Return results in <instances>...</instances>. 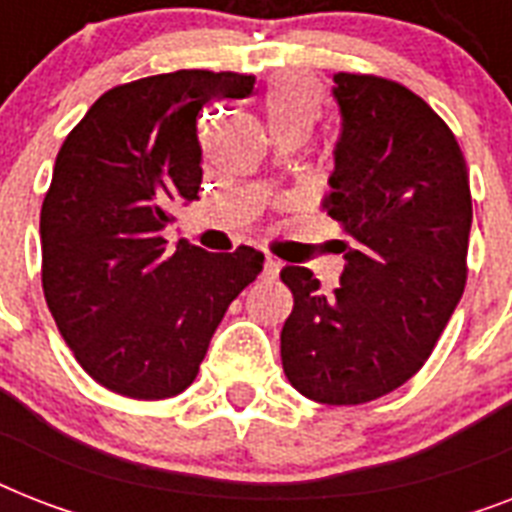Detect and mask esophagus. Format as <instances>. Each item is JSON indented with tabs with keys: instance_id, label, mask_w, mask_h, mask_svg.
Returning <instances> with one entry per match:
<instances>
[{
	"instance_id": "1",
	"label": "esophagus",
	"mask_w": 512,
	"mask_h": 512,
	"mask_svg": "<svg viewBox=\"0 0 512 512\" xmlns=\"http://www.w3.org/2000/svg\"><path fill=\"white\" fill-rule=\"evenodd\" d=\"M279 260H273L271 255H265L263 260V279H276L279 276Z\"/></svg>"
}]
</instances>
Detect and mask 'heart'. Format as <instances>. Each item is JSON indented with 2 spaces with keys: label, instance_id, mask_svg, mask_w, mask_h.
<instances>
[{
  "label": "heart",
  "instance_id": "heart-1",
  "mask_svg": "<svg viewBox=\"0 0 512 512\" xmlns=\"http://www.w3.org/2000/svg\"><path fill=\"white\" fill-rule=\"evenodd\" d=\"M271 130H311L321 108L319 84L308 76H284L268 87L263 98Z\"/></svg>",
  "mask_w": 512,
  "mask_h": 512
}]
</instances>
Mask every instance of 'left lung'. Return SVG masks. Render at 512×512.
Wrapping results in <instances>:
<instances>
[{"instance_id": "8db88e82", "label": "left lung", "mask_w": 512, "mask_h": 512, "mask_svg": "<svg viewBox=\"0 0 512 512\" xmlns=\"http://www.w3.org/2000/svg\"><path fill=\"white\" fill-rule=\"evenodd\" d=\"M342 132L324 209L342 225L345 271L324 295L308 268L281 281L295 305L281 329L292 388L356 406L401 388L436 348L468 281L473 201L454 132L409 87L335 74Z\"/></svg>"}]
</instances>
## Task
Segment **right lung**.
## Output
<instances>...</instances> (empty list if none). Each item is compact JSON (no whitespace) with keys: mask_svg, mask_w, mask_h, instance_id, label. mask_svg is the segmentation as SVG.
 Returning a JSON list of instances; mask_svg holds the SVG:
<instances>
[{"mask_svg":"<svg viewBox=\"0 0 512 512\" xmlns=\"http://www.w3.org/2000/svg\"><path fill=\"white\" fill-rule=\"evenodd\" d=\"M255 76L183 68L103 92L68 132L44 193L42 289L76 361L138 401L183 393L228 305L263 271L252 247L167 249L164 225L199 199L196 122L247 98Z\"/></svg>","mask_w":512,"mask_h":512,"instance_id":"add662e5","label":"right lung"}]
</instances>
